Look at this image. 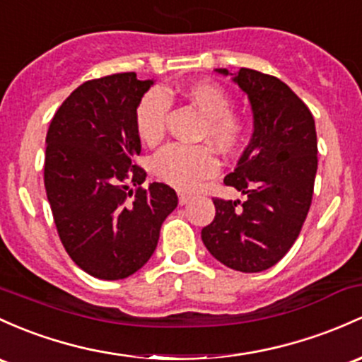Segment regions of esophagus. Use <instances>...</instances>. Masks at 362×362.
<instances>
[{
	"label": "esophagus",
	"mask_w": 362,
	"mask_h": 362,
	"mask_svg": "<svg viewBox=\"0 0 362 362\" xmlns=\"http://www.w3.org/2000/svg\"><path fill=\"white\" fill-rule=\"evenodd\" d=\"M177 198H180V205H185L192 200V195H188V193H185V192H180L177 193Z\"/></svg>",
	"instance_id": "34e87169"
}]
</instances>
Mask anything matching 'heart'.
Returning a JSON list of instances; mask_svg holds the SVG:
<instances>
[{
	"mask_svg": "<svg viewBox=\"0 0 362 362\" xmlns=\"http://www.w3.org/2000/svg\"><path fill=\"white\" fill-rule=\"evenodd\" d=\"M180 93L204 115L198 139L209 141L223 155H235L243 148L248 124L233 110V98L226 89L211 81H197L182 86ZM167 114L169 98L160 89H151L139 100L134 112V127L143 143L155 146L164 139ZM216 170V155L205 145H170L153 158L155 176L177 189L197 188Z\"/></svg>",
	"mask_w": 362,
	"mask_h": 362,
	"instance_id": "b5f03b06",
	"label": "heart"
}]
</instances>
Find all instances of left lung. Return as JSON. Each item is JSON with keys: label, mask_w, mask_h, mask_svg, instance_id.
<instances>
[{"label": "left lung", "mask_w": 362, "mask_h": 362, "mask_svg": "<svg viewBox=\"0 0 362 362\" xmlns=\"http://www.w3.org/2000/svg\"><path fill=\"white\" fill-rule=\"evenodd\" d=\"M216 72L228 76L226 69ZM233 81L250 100L254 134L224 185L247 200L214 197L216 217L202 240L224 266L259 273L285 257L300 235L317 170L316 126L307 105L278 77L240 69Z\"/></svg>", "instance_id": "8db88e82"}]
</instances>
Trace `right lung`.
Returning <instances> with one entry per match:
<instances>
[{
  "label": "right lung",
  "mask_w": 362,
  "mask_h": 362,
  "mask_svg": "<svg viewBox=\"0 0 362 362\" xmlns=\"http://www.w3.org/2000/svg\"><path fill=\"white\" fill-rule=\"evenodd\" d=\"M151 84L134 72L86 81L60 105L46 134L45 188L58 236L74 262L100 279L141 269L177 205L164 182L143 188L146 170L134 162L141 151L134 112Z\"/></svg>",
  "instance_id": "1"
}]
</instances>
